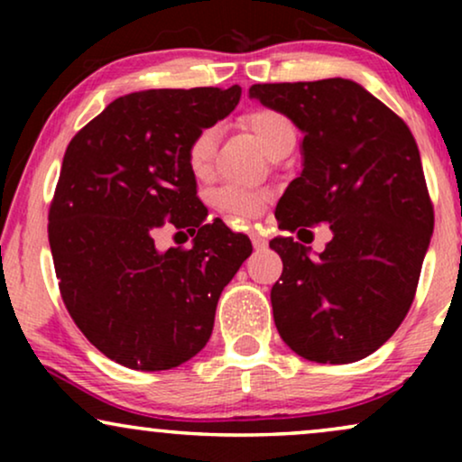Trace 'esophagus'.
<instances>
[{
  "label": "esophagus",
  "instance_id": "34e87169",
  "mask_svg": "<svg viewBox=\"0 0 462 462\" xmlns=\"http://www.w3.org/2000/svg\"><path fill=\"white\" fill-rule=\"evenodd\" d=\"M250 239H252V245H254L256 250H264V248H267V244H269L267 237L261 236L258 231H250Z\"/></svg>",
  "mask_w": 462,
  "mask_h": 462
}]
</instances>
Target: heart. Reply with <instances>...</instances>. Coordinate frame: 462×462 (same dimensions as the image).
<instances>
[{"instance_id": "heart-1", "label": "heart", "mask_w": 462, "mask_h": 462, "mask_svg": "<svg viewBox=\"0 0 462 462\" xmlns=\"http://www.w3.org/2000/svg\"><path fill=\"white\" fill-rule=\"evenodd\" d=\"M248 128L264 149L271 151L288 136H296L294 124L275 109H254L244 116ZM214 151H217V128H201L187 144V166L193 176L206 179L212 170ZM267 191L242 185H223L212 193V204L218 212L237 220H250L261 214Z\"/></svg>"}]
</instances>
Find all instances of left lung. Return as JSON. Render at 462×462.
Masks as SVG:
<instances>
[{"label": "left lung", "instance_id": "left-lung-1", "mask_svg": "<svg viewBox=\"0 0 462 462\" xmlns=\"http://www.w3.org/2000/svg\"><path fill=\"white\" fill-rule=\"evenodd\" d=\"M250 98L302 132V170L277 204L280 229L330 223L332 231L318 256L292 237L269 244L283 263L271 290L277 332L309 362L368 357L406 318L433 236L412 132L343 78L254 84Z\"/></svg>", "mask_w": 462, "mask_h": 462}]
</instances>
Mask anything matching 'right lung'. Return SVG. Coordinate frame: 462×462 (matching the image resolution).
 <instances>
[{
	"mask_svg": "<svg viewBox=\"0 0 462 462\" xmlns=\"http://www.w3.org/2000/svg\"><path fill=\"white\" fill-rule=\"evenodd\" d=\"M242 88L119 97L69 143L48 237L62 300L84 337L132 370H170L204 349L223 288L252 244L206 223L187 144L236 109ZM166 217L200 226L191 251L154 248Z\"/></svg>",
	"mask_w": 462,
	"mask_h": 462,
	"instance_id": "add662e5",
	"label": "right lung"
}]
</instances>
